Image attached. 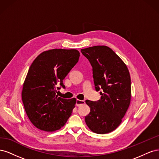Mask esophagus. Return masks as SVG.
Listing matches in <instances>:
<instances>
[{
	"label": "esophagus",
	"mask_w": 159,
	"mask_h": 159,
	"mask_svg": "<svg viewBox=\"0 0 159 159\" xmlns=\"http://www.w3.org/2000/svg\"><path fill=\"white\" fill-rule=\"evenodd\" d=\"M84 103H85V102H84V101H83V100H80V99H77L76 100V105L78 107L80 106L81 105H83Z\"/></svg>",
	"instance_id": "esophagus-1"
}]
</instances>
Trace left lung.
Listing matches in <instances>:
<instances>
[{"mask_svg": "<svg viewBox=\"0 0 159 159\" xmlns=\"http://www.w3.org/2000/svg\"><path fill=\"white\" fill-rule=\"evenodd\" d=\"M92 66L95 89L100 91L97 102L86 100L90 113L85 121L93 132L105 134L116 129L122 121L131 102V78L122 60L105 46L81 49Z\"/></svg>", "mask_w": 159, "mask_h": 159, "instance_id": "left-lung-1", "label": "left lung"}]
</instances>
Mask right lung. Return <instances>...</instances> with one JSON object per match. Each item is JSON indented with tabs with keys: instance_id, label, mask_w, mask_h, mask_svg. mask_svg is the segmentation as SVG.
Here are the masks:
<instances>
[{
	"instance_id": "right-lung-1",
	"label": "right lung",
	"mask_w": 159,
	"mask_h": 159,
	"mask_svg": "<svg viewBox=\"0 0 159 159\" xmlns=\"http://www.w3.org/2000/svg\"><path fill=\"white\" fill-rule=\"evenodd\" d=\"M79 57L77 50L53 49L42 52L32 62L23 85L22 99L28 117L36 128L55 131L70 117L76 99H62L56 92L66 88L63 80Z\"/></svg>"
}]
</instances>
